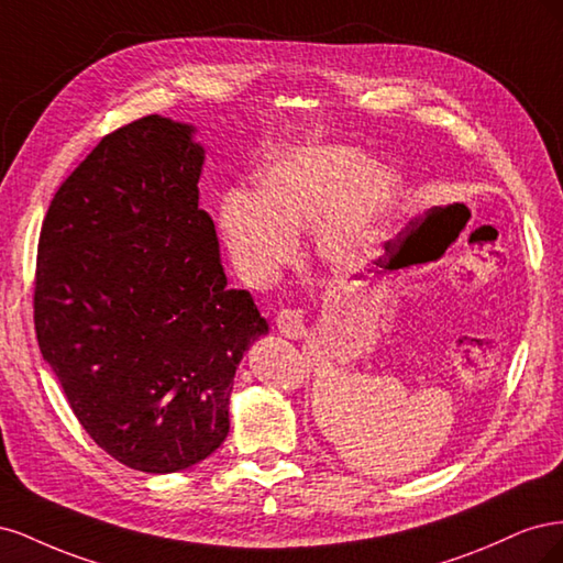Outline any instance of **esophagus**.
Returning <instances> with one entry per match:
<instances>
[{
	"mask_svg": "<svg viewBox=\"0 0 563 563\" xmlns=\"http://www.w3.org/2000/svg\"><path fill=\"white\" fill-rule=\"evenodd\" d=\"M277 329L282 335L291 338V340H300L308 335V329H305V319H302V312L300 310H282L277 314Z\"/></svg>",
	"mask_w": 563,
	"mask_h": 563,
	"instance_id": "obj_1",
	"label": "esophagus"
}]
</instances>
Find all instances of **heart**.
Instances as JSON below:
<instances>
[{
  "label": "heart",
  "instance_id": "heart-1",
  "mask_svg": "<svg viewBox=\"0 0 563 563\" xmlns=\"http://www.w3.org/2000/svg\"><path fill=\"white\" fill-rule=\"evenodd\" d=\"M253 183L255 197L232 190L218 207L220 234L251 284L275 282L310 225L317 255L335 272L366 267L399 228L404 180L362 147H294L265 162Z\"/></svg>",
  "mask_w": 563,
  "mask_h": 563
}]
</instances>
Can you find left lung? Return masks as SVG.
Returning <instances> with one entry per match:
<instances>
[{"label": "left lung", "instance_id": "1", "mask_svg": "<svg viewBox=\"0 0 563 563\" xmlns=\"http://www.w3.org/2000/svg\"><path fill=\"white\" fill-rule=\"evenodd\" d=\"M406 244H408V240H406ZM385 251L389 253V244L385 246ZM399 255H401V251H399V253H391L387 261H378V265H380V267H385V269H399L401 265H406V263L399 258Z\"/></svg>", "mask_w": 563, "mask_h": 563}]
</instances>
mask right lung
<instances>
[{"mask_svg":"<svg viewBox=\"0 0 563 563\" xmlns=\"http://www.w3.org/2000/svg\"><path fill=\"white\" fill-rule=\"evenodd\" d=\"M192 135L159 114L108 133L58 187L37 249L44 362L96 444L147 474L223 444L236 366L269 329L228 288Z\"/></svg>","mask_w":563,"mask_h":563,"instance_id":"add662e5","label":"right lung"}]
</instances>
